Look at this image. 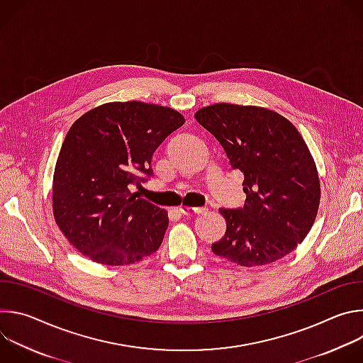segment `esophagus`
<instances>
[{
    "label": "esophagus",
    "instance_id": "1",
    "mask_svg": "<svg viewBox=\"0 0 363 363\" xmlns=\"http://www.w3.org/2000/svg\"><path fill=\"white\" fill-rule=\"evenodd\" d=\"M208 211L206 206H188V205H181L179 206V213H182L184 216H192V214H201Z\"/></svg>",
    "mask_w": 363,
    "mask_h": 363
}]
</instances>
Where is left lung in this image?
<instances>
[{"label":"left lung","mask_w":363,"mask_h":363,"mask_svg":"<svg viewBox=\"0 0 363 363\" xmlns=\"http://www.w3.org/2000/svg\"><path fill=\"white\" fill-rule=\"evenodd\" d=\"M195 119L223 146L231 168L244 174L245 203L220 210L227 230L213 252L242 267L280 260L308 234L320 203L319 172L303 136L262 106L217 103Z\"/></svg>","instance_id":"obj_1"}]
</instances>
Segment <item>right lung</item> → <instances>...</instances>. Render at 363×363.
<instances>
[{
	"label": "right lung",
	"mask_w": 363,
	"mask_h": 363,
	"mask_svg": "<svg viewBox=\"0 0 363 363\" xmlns=\"http://www.w3.org/2000/svg\"><path fill=\"white\" fill-rule=\"evenodd\" d=\"M185 123L172 108L111 101L69 129L53 175V216L70 244L106 266L133 264L157 252L168 213L132 192L150 175L153 152Z\"/></svg>",
	"instance_id": "obj_1"
}]
</instances>
